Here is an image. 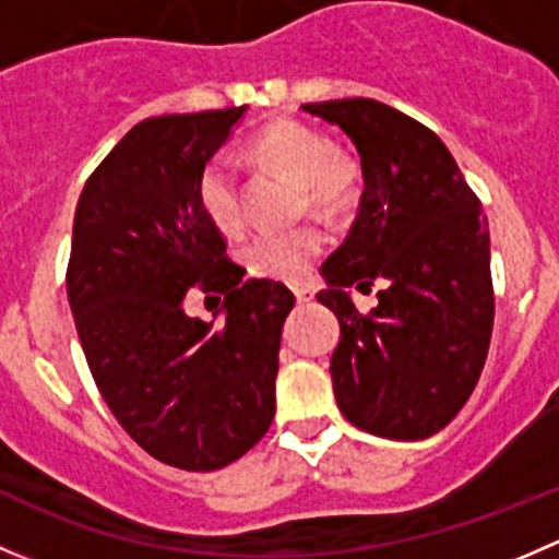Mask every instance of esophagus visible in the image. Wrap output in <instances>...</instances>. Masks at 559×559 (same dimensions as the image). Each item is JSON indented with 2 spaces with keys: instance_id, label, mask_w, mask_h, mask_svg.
Masks as SVG:
<instances>
[{
  "instance_id": "obj_1",
  "label": "esophagus",
  "mask_w": 559,
  "mask_h": 559,
  "mask_svg": "<svg viewBox=\"0 0 559 559\" xmlns=\"http://www.w3.org/2000/svg\"><path fill=\"white\" fill-rule=\"evenodd\" d=\"M313 286H295V297H297V302H302V306H308V302H313Z\"/></svg>"
}]
</instances>
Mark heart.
Here are the masks:
<instances>
[{
  "mask_svg": "<svg viewBox=\"0 0 559 559\" xmlns=\"http://www.w3.org/2000/svg\"><path fill=\"white\" fill-rule=\"evenodd\" d=\"M251 154L270 170L300 186L302 207L326 218H337L357 202L359 170L348 156L332 151V143L300 121H275L257 134ZM200 205L213 227L224 235L243 229V191L235 167L224 156L202 167ZM324 238L313 227L257 235L243 248V262L259 278L300 281L321 253Z\"/></svg>",
  "mask_w": 559,
  "mask_h": 559,
  "instance_id": "obj_1",
  "label": "heart"
}]
</instances>
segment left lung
I'll return each mask as SVG.
<instances>
[{
    "instance_id": "1",
    "label": "left lung",
    "mask_w": 559,
    "mask_h": 559,
    "mask_svg": "<svg viewBox=\"0 0 559 559\" xmlns=\"http://www.w3.org/2000/svg\"><path fill=\"white\" fill-rule=\"evenodd\" d=\"M352 138L365 191L343 246L321 264L324 302L341 324L330 373L354 427L421 441L471 397L492 337L489 227L481 202L436 132L376 99L302 105ZM379 280L380 306L359 314L347 289Z\"/></svg>"
}]
</instances>
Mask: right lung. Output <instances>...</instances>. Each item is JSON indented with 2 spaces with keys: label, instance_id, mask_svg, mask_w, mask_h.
Wrapping results in <instances>:
<instances>
[{
  "label": "right lung",
  "instance_id": "1",
  "mask_svg": "<svg viewBox=\"0 0 559 559\" xmlns=\"http://www.w3.org/2000/svg\"><path fill=\"white\" fill-rule=\"evenodd\" d=\"M243 112L140 121L86 180L72 224L67 297L97 389L134 443L180 471H218L262 441L295 308L284 284L243 281L197 194ZM191 285L225 297L222 322L185 313Z\"/></svg>",
  "mask_w": 559,
  "mask_h": 559
}]
</instances>
